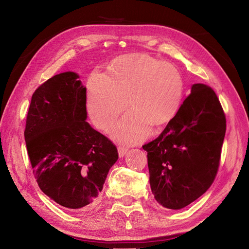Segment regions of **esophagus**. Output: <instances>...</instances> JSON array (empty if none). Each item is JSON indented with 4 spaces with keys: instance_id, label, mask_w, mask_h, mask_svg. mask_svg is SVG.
I'll return each instance as SVG.
<instances>
[{
    "instance_id": "obj_1",
    "label": "esophagus",
    "mask_w": 249,
    "mask_h": 249,
    "mask_svg": "<svg viewBox=\"0 0 249 249\" xmlns=\"http://www.w3.org/2000/svg\"><path fill=\"white\" fill-rule=\"evenodd\" d=\"M128 151V148L124 146H118V155L119 157H124Z\"/></svg>"
}]
</instances>
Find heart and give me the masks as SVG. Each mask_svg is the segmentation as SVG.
I'll use <instances>...</instances> for the list:
<instances>
[{"instance_id": "1", "label": "heart", "mask_w": 249, "mask_h": 249, "mask_svg": "<svg viewBox=\"0 0 249 249\" xmlns=\"http://www.w3.org/2000/svg\"><path fill=\"white\" fill-rule=\"evenodd\" d=\"M87 107L94 124L108 131L126 107L130 109L113 128L123 142L137 143L170 123L178 113L185 92L184 78L172 63L147 54H126L109 64L106 75L88 79Z\"/></svg>"}]
</instances>
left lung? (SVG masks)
Instances as JSON below:
<instances>
[{
	"label": "left lung",
	"instance_id": "obj_1",
	"mask_svg": "<svg viewBox=\"0 0 249 249\" xmlns=\"http://www.w3.org/2000/svg\"><path fill=\"white\" fill-rule=\"evenodd\" d=\"M226 134V115L211 87L192 86L191 94L147 151L156 201L170 210L195 201L213 183Z\"/></svg>",
	"mask_w": 249,
	"mask_h": 249
}]
</instances>
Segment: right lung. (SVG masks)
I'll use <instances>...</instances> for the list:
<instances>
[{
	"mask_svg": "<svg viewBox=\"0 0 249 249\" xmlns=\"http://www.w3.org/2000/svg\"><path fill=\"white\" fill-rule=\"evenodd\" d=\"M78 75H54L33 94L24 139L33 173L41 190L69 210L97 202L116 146L89 124L87 89Z\"/></svg>",
	"mask_w": 249,
	"mask_h": 249,
	"instance_id": "right-lung-1",
	"label": "right lung"
}]
</instances>
